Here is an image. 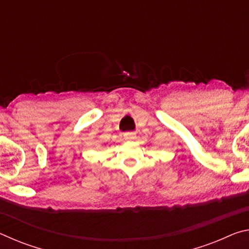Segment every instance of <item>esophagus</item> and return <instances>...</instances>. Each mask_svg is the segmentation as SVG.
Here are the masks:
<instances>
[{"label":"esophagus","instance_id":"34e87169","mask_svg":"<svg viewBox=\"0 0 249 249\" xmlns=\"http://www.w3.org/2000/svg\"><path fill=\"white\" fill-rule=\"evenodd\" d=\"M136 137V134H135L134 132H126L124 133V138L126 141H132L134 140V138Z\"/></svg>","mask_w":249,"mask_h":249}]
</instances>
